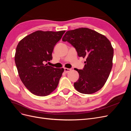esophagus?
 I'll return each mask as SVG.
<instances>
[{
    "instance_id": "obj_1",
    "label": "esophagus",
    "mask_w": 131,
    "mask_h": 131,
    "mask_svg": "<svg viewBox=\"0 0 131 131\" xmlns=\"http://www.w3.org/2000/svg\"><path fill=\"white\" fill-rule=\"evenodd\" d=\"M71 69H70V68H65L64 69V72L66 73H67L68 72H70V71H71Z\"/></svg>"
}]
</instances>
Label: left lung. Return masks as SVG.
I'll return each mask as SVG.
<instances>
[{
	"mask_svg": "<svg viewBox=\"0 0 131 131\" xmlns=\"http://www.w3.org/2000/svg\"><path fill=\"white\" fill-rule=\"evenodd\" d=\"M76 49L79 57L86 58L82 70L78 69V80L75 89L84 94L101 90L108 79L113 67L114 49L104 35L88 28L67 31L62 38Z\"/></svg>",
	"mask_w": 131,
	"mask_h": 131,
	"instance_id": "1",
	"label": "left lung"
}]
</instances>
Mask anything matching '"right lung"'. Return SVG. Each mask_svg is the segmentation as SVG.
<instances>
[{
    "instance_id": "add662e5",
    "label": "right lung",
    "mask_w": 131,
    "mask_h": 131,
    "mask_svg": "<svg viewBox=\"0 0 131 131\" xmlns=\"http://www.w3.org/2000/svg\"><path fill=\"white\" fill-rule=\"evenodd\" d=\"M65 30L36 31L19 41L15 56L19 77L26 88L38 96H46L57 88L63 68H56L46 63L52 60L56 43Z\"/></svg>"
}]
</instances>
